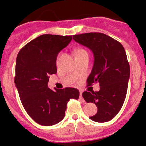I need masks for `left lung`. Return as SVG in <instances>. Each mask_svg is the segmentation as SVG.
<instances>
[{"label":"left lung","instance_id":"obj_1","mask_svg":"<svg viewBox=\"0 0 146 146\" xmlns=\"http://www.w3.org/2000/svg\"><path fill=\"white\" fill-rule=\"evenodd\" d=\"M68 44L58 35L44 34L25 45L18 53L15 82L23 108L42 126L57 124L65 117L68 102L80 92L60 84L48 87L50 74H56V58Z\"/></svg>","mask_w":146,"mask_h":146}]
</instances>
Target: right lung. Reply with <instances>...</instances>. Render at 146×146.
Listing matches in <instances>:
<instances>
[{
	"label": "right lung",
	"instance_id": "add662e5",
	"mask_svg": "<svg viewBox=\"0 0 146 146\" xmlns=\"http://www.w3.org/2000/svg\"><path fill=\"white\" fill-rule=\"evenodd\" d=\"M74 39L94 55L87 86L99 82V88L94 91L89 87L82 93L86 102L97 107L96 114L90 118L96 122H108L118 114L126 98L130 69L124 48L118 41L101 33L78 34Z\"/></svg>",
	"mask_w": 146,
	"mask_h": 146
}]
</instances>
